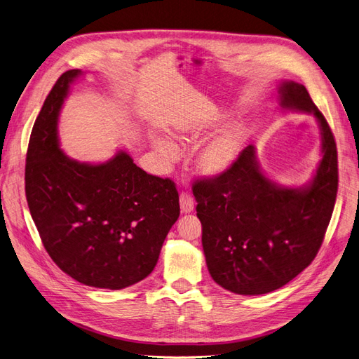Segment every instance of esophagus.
Instances as JSON below:
<instances>
[{
	"label": "esophagus",
	"instance_id": "1",
	"mask_svg": "<svg viewBox=\"0 0 359 359\" xmlns=\"http://www.w3.org/2000/svg\"><path fill=\"white\" fill-rule=\"evenodd\" d=\"M180 210L183 214H191L195 210V201L189 194H180Z\"/></svg>",
	"mask_w": 359,
	"mask_h": 359
}]
</instances>
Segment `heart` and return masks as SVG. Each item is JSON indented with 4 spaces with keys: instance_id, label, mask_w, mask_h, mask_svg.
Segmentation results:
<instances>
[{
    "instance_id": "1",
    "label": "heart",
    "mask_w": 359,
    "mask_h": 359,
    "mask_svg": "<svg viewBox=\"0 0 359 359\" xmlns=\"http://www.w3.org/2000/svg\"><path fill=\"white\" fill-rule=\"evenodd\" d=\"M153 144L165 161H175L179 157V148L170 138L154 135ZM237 156L238 137L234 130H225L201 151L198 167L203 175L221 176L233 165Z\"/></svg>"
}]
</instances>
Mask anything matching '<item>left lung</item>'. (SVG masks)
<instances>
[{"label": "left lung", "mask_w": 359, "mask_h": 359, "mask_svg": "<svg viewBox=\"0 0 359 359\" xmlns=\"http://www.w3.org/2000/svg\"><path fill=\"white\" fill-rule=\"evenodd\" d=\"M278 93L282 109L313 113L318 122L323 157L311 182L276 184L248 145L224 175L194 186L206 266L218 285L240 295L275 291L310 265L337 194V151L327 121L303 84L285 80Z\"/></svg>", "instance_id": "8db88e82"}]
</instances>
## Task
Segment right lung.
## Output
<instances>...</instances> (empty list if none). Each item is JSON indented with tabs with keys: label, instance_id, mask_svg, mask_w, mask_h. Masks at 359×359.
<instances>
[{
	"label": "right lung",
	"instance_id": "obj_1",
	"mask_svg": "<svg viewBox=\"0 0 359 359\" xmlns=\"http://www.w3.org/2000/svg\"><path fill=\"white\" fill-rule=\"evenodd\" d=\"M81 74L61 75L33 125L26 198L43 246L61 271L88 287L122 290L156 268L180 214L179 194L172 180L148 175L126 151L91 164L60 148V113Z\"/></svg>",
	"mask_w": 359,
	"mask_h": 359
}]
</instances>
